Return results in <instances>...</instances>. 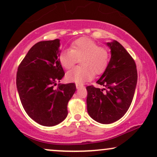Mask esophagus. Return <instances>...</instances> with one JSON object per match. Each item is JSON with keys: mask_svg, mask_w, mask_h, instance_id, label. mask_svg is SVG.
Returning a JSON list of instances; mask_svg holds the SVG:
<instances>
[{"mask_svg": "<svg viewBox=\"0 0 157 157\" xmlns=\"http://www.w3.org/2000/svg\"><path fill=\"white\" fill-rule=\"evenodd\" d=\"M82 85H81V84H76V88H80V87H82Z\"/></svg>", "mask_w": 157, "mask_h": 157, "instance_id": "1", "label": "esophagus"}]
</instances>
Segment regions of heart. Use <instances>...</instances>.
Listing matches in <instances>:
<instances>
[{
	"label": "heart",
	"mask_w": 157,
	"mask_h": 157,
	"mask_svg": "<svg viewBox=\"0 0 157 157\" xmlns=\"http://www.w3.org/2000/svg\"><path fill=\"white\" fill-rule=\"evenodd\" d=\"M80 59V67L68 71L66 77L68 81L82 83L90 80L94 73L100 75L106 69L109 59V51L99 47L96 41L88 38H80L71 43L70 49L61 51L59 61L65 69H70Z\"/></svg>",
	"instance_id": "1"
}]
</instances>
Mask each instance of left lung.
Listing matches in <instances>:
<instances>
[{"instance_id":"1","label":"left lung","mask_w":157,"mask_h":157,"mask_svg":"<svg viewBox=\"0 0 157 157\" xmlns=\"http://www.w3.org/2000/svg\"><path fill=\"white\" fill-rule=\"evenodd\" d=\"M107 44L111 50V58L97 82L105 88L86 87L88 114L104 124H112L125 115L132 101L137 81L135 60L126 49L117 41Z\"/></svg>"}]
</instances>
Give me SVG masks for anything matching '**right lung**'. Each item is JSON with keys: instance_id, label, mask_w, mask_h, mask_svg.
<instances>
[{"instance_id": "add662e5", "label": "right lung", "mask_w": 157, "mask_h": 157, "mask_svg": "<svg viewBox=\"0 0 157 157\" xmlns=\"http://www.w3.org/2000/svg\"><path fill=\"white\" fill-rule=\"evenodd\" d=\"M60 40L39 41L19 65L17 88L22 105L38 124L52 126L68 115L67 105L76 90L74 82L60 84L65 73L59 61Z\"/></svg>"}]
</instances>
